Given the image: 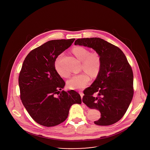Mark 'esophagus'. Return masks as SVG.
Here are the masks:
<instances>
[{
    "label": "esophagus",
    "instance_id": "34e87169",
    "mask_svg": "<svg viewBox=\"0 0 150 150\" xmlns=\"http://www.w3.org/2000/svg\"><path fill=\"white\" fill-rule=\"evenodd\" d=\"M79 94H80V96H81V98H82L83 97V96H84V94H83V93L82 92H79Z\"/></svg>",
    "mask_w": 150,
    "mask_h": 150
}]
</instances>
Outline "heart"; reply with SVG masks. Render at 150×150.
Returning a JSON list of instances; mask_svg holds the SVG:
<instances>
[{
  "instance_id": "heart-1",
  "label": "heart",
  "mask_w": 150,
  "mask_h": 150,
  "mask_svg": "<svg viewBox=\"0 0 150 150\" xmlns=\"http://www.w3.org/2000/svg\"><path fill=\"white\" fill-rule=\"evenodd\" d=\"M74 54L81 61V67L92 76H97L100 71L102 66V59L99 53L97 52L90 53L89 50L82 47H76L72 50ZM62 54L57 57L54 67L57 73L61 76L68 77L70 72L65 70L62 63ZM91 81V78L86 72L75 74L67 81V86L71 89L80 90L86 88Z\"/></svg>"
}]
</instances>
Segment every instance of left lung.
Instances as JSON below:
<instances>
[{
	"mask_svg": "<svg viewBox=\"0 0 150 150\" xmlns=\"http://www.w3.org/2000/svg\"><path fill=\"white\" fill-rule=\"evenodd\" d=\"M75 45L91 48L100 56V71L93 84L84 91L83 102L90 108L100 111V118L94 122L95 124H114L125 114L133 98L132 67L119 48L102 39H78Z\"/></svg>",
	"mask_w": 150,
	"mask_h": 150,
	"instance_id": "8db88e82",
	"label": "left lung"
}]
</instances>
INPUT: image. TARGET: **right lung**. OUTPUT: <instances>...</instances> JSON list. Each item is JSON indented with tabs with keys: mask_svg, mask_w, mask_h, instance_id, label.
I'll return each instance as SVG.
<instances>
[{
	"mask_svg": "<svg viewBox=\"0 0 150 150\" xmlns=\"http://www.w3.org/2000/svg\"><path fill=\"white\" fill-rule=\"evenodd\" d=\"M75 40L48 41L31 50L23 62L18 77L20 98L33 120L44 127L64 122L72 105L81 103L76 91H59L65 83L54 67L57 57Z\"/></svg>",
	"mask_w": 150,
	"mask_h": 150,
	"instance_id": "right-lung-1",
	"label": "right lung"
}]
</instances>
